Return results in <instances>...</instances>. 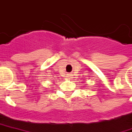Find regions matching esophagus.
Instances as JSON below:
<instances>
[{"label": "esophagus", "mask_w": 132, "mask_h": 132, "mask_svg": "<svg viewBox=\"0 0 132 132\" xmlns=\"http://www.w3.org/2000/svg\"><path fill=\"white\" fill-rule=\"evenodd\" d=\"M68 77H71V75H68V76H67Z\"/></svg>", "instance_id": "1"}]
</instances>
